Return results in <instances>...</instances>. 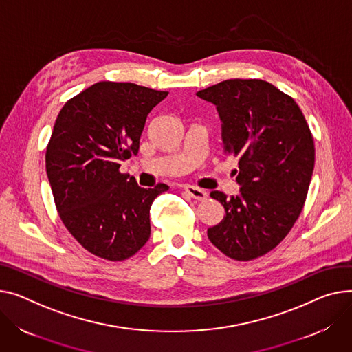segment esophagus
Wrapping results in <instances>:
<instances>
[{
	"instance_id": "1",
	"label": "esophagus",
	"mask_w": 352,
	"mask_h": 352,
	"mask_svg": "<svg viewBox=\"0 0 352 352\" xmlns=\"http://www.w3.org/2000/svg\"><path fill=\"white\" fill-rule=\"evenodd\" d=\"M184 190H185V192L188 194L191 198H194V199H197V201H204V199H206V197H208V194H206L204 190L197 188V186L186 185Z\"/></svg>"
}]
</instances>
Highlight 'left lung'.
I'll use <instances>...</instances> for the list:
<instances>
[{
	"label": "left lung",
	"instance_id": "obj_1",
	"mask_svg": "<svg viewBox=\"0 0 352 352\" xmlns=\"http://www.w3.org/2000/svg\"><path fill=\"white\" fill-rule=\"evenodd\" d=\"M197 96L217 106L223 153L239 161L241 194L210 192L226 215L208 238L230 259L253 261L282 242L301 214L314 170L313 134L294 99L261 79L223 80Z\"/></svg>",
	"mask_w": 352,
	"mask_h": 352
}]
</instances>
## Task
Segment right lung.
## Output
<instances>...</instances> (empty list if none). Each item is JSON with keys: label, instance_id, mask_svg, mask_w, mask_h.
Returning <instances> with one entry per match:
<instances>
[{"label": "right lung", "instance_id": "add662e5", "mask_svg": "<svg viewBox=\"0 0 352 352\" xmlns=\"http://www.w3.org/2000/svg\"><path fill=\"white\" fill-rule=\"evenodd\" d=\"M168 91L99 82L69 99L46 147V174L60 221L87 252L122 262L150 238V208L168 191L142 188L120 173L137 155L148 113Z\"/></svg>", "mask_w": 352, "mask_h": 352}]
</instances>
